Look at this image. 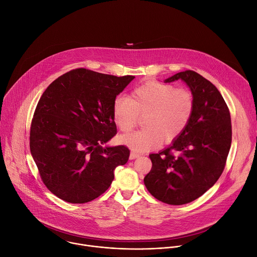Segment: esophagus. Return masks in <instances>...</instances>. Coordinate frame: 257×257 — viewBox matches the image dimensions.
Masks as SVG:
<instances>
[{
    "label": "esophagus",
    "instance_id": "34e87169",
    "mask_svg": "<svg viewBox=\"0 0 257 257\" xmlns=\"http://www.w3.org/2000/svg\"><path fill=\"white\" fill-rule=\"evenodd\" d=\"M138 157H139V154H137V153H135V152H131L129 159H130V160H134V159H137Z\"/></svg>",
    "mask_w": 257,
    "mask_h": 257
}]
</instances>
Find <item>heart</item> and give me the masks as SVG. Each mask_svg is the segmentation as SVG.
Here are the masks:
<instances>
[{
  "label": "heart",
  "mask_w": 257,
  "mask_h": 257,
  "mask_svg": "<svg viewBox=\"0 0 257 257\" xmlns=\"http://www.w3.org/2000/svg\"><path fill=\"white\" fill-rule=\"evenodd\" d=\"M194 108L191 92L171 84L148 81L137 87L131 98L117 97L113 102V120L123 132L132 130L138 115H144V129L119 138L133 152L143 153L159 148L163 140L176 139L189 124Z\"/></svg>",
  "instance_id": "1"
}]
</instances>
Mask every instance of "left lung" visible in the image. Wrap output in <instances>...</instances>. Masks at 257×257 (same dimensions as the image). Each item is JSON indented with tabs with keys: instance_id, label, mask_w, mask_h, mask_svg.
Segmentation results:
<instances>
[{
	"instance_id": "obj_1",
	"label": "left lung",
	"mask_w": 257,
	"mask_h": 257,
	"mask_svg": "<svg viewBox=\"0 0 257 257\" xmlns=\"http://www.w3.org/2000/svg\"><path fill=\"white\" fill-rule=\"evenodd\" d=\"M180 79L193 96L191 120L167 149L150 155L153 168L143 180L154 197L172 205L189 203L214 185L224 171L232 142L231 116L221 92L191 70L164 82Z\"/></svg>"
}]
</instances>
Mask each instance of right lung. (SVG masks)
<instances>
[{
	"instance_id": "add662e5",
	"label": "right lung",
	"mask_w": 257,
	"mask_h": 257,
	"mask_svg": "<svg viewBox=\"0 0 257 257\" xmlns=\"http://www.w3.org/2000/svg\"><path fill=\"white\" fill-rule=\"evenodd\" d=\"M134 78L79 68L43 93L30 127V153L57 197L70 203L91 201L112 184L115 169L127 163L126 146L103 144L117 133L113 102Z\"/></svg>"
}]
</instances>
